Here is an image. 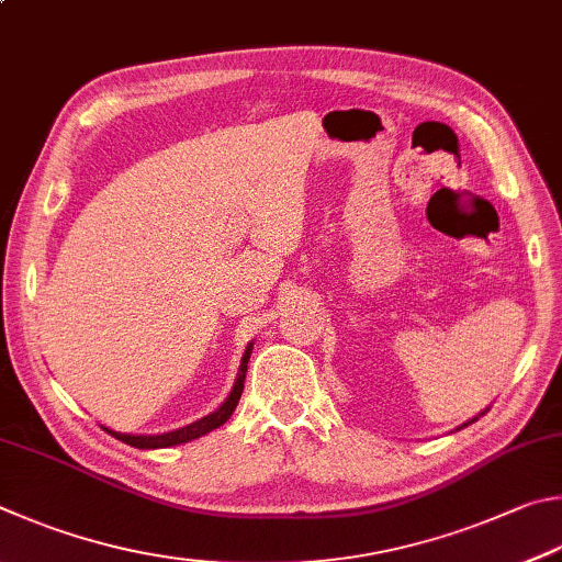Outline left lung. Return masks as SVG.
Segmentation results:
<instances>
[{
  "label": "left lung",
  "instance_id": "1",
  "mask_svg": "<svg viewBox=\"0 0 562 562\" xmlns=\"http://www.w3.org/2000/svg\"><path fill=\"white\" fill-rule=\"evenodd\" d=\"M486 411H488V407H486ZM486 411H482V413H479V415H474V417H472V420H467V423H462V425H459V427H457V430H462V427H467V425H472V423H476V420H479V417H482V415H484Z\"/></svg>",
  "mask_w": 562,
  "mask_h": 562
}]
</instances>
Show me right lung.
<instances>
[{"label": "right lung", "mask_w": 562, "mask_h": 562, "mask_svg": "<svg viewBox=\"0 0 562 562\" xmlns=\"http://www.w3.org/2000/svg\"><path fill=\"white\" fill-rule=\"evenodd\" d=\"M252 344L250 341L246 346V353H243L240 359V369H238V375H236V383H233L231 393L226 401H223L216 411L203 415L201 420L191 423V425H183L179 427V430H169V432H159V435H130V432H117V430H110V427L100 425L103 430L112 437H117L120 442H125L130 447H137V450H167V447H177V445H183V442H191L196 440V437H203L216 430V427H221L223 423L228 420V417L233 415V411H236V405L240 401V393H243V383H246V371H248V359L252 353Z\"/></svg>", "instance_id": "1"}]
</instances>
